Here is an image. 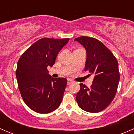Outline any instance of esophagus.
I'll return each instance as SVG.
<instances>
[{"instance_id": "esophagus-1", "label": "esophagus", "mask_w": 134, "mask_h": 134, "mask_svg": "<svg viewBox=\"0 0 134 134\" xmlns=\"http://www.w3.org/2000/svg\"><path fill=\"white\" fill-rule=\"evenodd\" d=\"M73 82H74L73 81L71 80H70V79H69L68 80H67V85H71V83H72Z\"/></svg>"}]
</instances>
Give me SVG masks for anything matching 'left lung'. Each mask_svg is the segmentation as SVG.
Here are the masks:
<instances>
[{
    "instance_id": "left-lung-1",
    "label": "left lung",
    "mask_w": 134,
    "mask_h": 134,
    "mask_svg": "<svg viewBox=\"0 0 134 134\" xmlns=\"http://www.w3.org/2000/svg\"><path fill=\"white\" fill-rule=\"evenodd\" d=\"M85 47L87 53L85 71L94 76L89 88L82 83L76 98L83 110L97 113L106 109L113 101L120 79L118 62L102 42L93 37L81 36L76 38Z\"/></svg>"
}]
</instances>
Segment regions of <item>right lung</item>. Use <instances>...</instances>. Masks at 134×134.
Segmentation results:
<instances>
[{"label": "right lung", "mask_w": 134, "mask_h": 134, "mask_svg": "<svg viewBox=\"0 0 134 134\" xmlns=\"http://www.w3.org/2000/svg\"><path fill=\"white\" fill-rule=\"evenodd\" d=\"M69 40L40 39L26 50L18 60L15 74L19 90L25 103L37 113H51L62 102L67 80L52 78L47 67H52Z\"/></svg>", "instance_id": "obj_1"}]
</instances>
